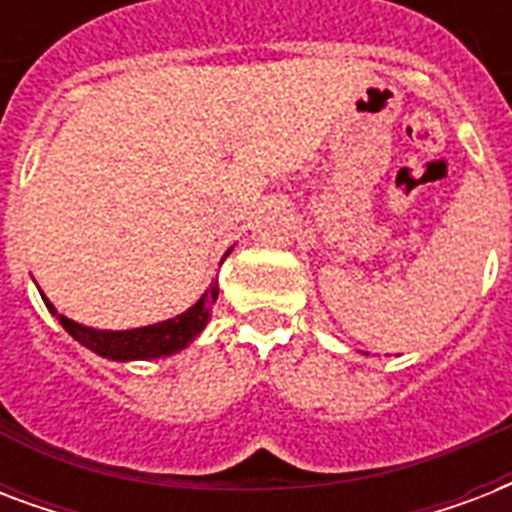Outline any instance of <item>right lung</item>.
Returning <instances> with one entry per match:
<instances>
[{
	"label": "right lung",
	"instance_id": "add662e5",
	"mask_svg": "<svg viewBox=\"0 0 512 512\" xmlns=\"http://www.w3.org/2000/svg\"><path fill=\"white\" fill-rule=\"evenodd\" d=\"M228 255V252H225ZM217 300V281L209 284V289L204 292L199 303L188 308L185 313L175 316L170 321H162V324H151V327L140 329H127V332H103V329H90L76 324V321L60 316L52 303L44 297V303L50 308V313L60 321V327L66 329L68 335L79 340L82 345H87L90 350H95L98 356L114 358V361H132V358H162L183 350L191 340L199 337V332L207 327L209 311Z\"/></svg>",
	"mask_w": 512,
	"mask_h": 512
}]
</instances>
